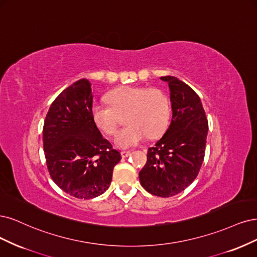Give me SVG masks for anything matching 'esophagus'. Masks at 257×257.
<instances>
[{
  "label": "esophagus",
  "instance_id": "34e87169",
  "mask_svg": "<svg viewBox=\"0 0 257 257\" xmlns=\"http://www.w3.org/2000/svg\"><path fill=\"white\" fill-rule=\"evenodd\" d=\"M120 155L122 158H127V157H129L131 155V152L130 151H121Z\"/></svg>",
  "mask_w": 257,
  "mask_h": 257
}]
</instances>
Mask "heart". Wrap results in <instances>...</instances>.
Here are the masks:
<instances>
[{"label": "heart", "instance_id": "heart-1", "mask_svg": "<svg viewBox=\"0 0 257 257\" xmlns=\"http://www.w3.org/2000/svg\"><path fill=\"white\" fill-rule=\"evenodd\" d=\"M108 104L97 103L92 107L96 126L106 136L116 134L118 115L125 114L128 125L115 137V143L127 148L139 144L147 136L156 138L169 125L171 106L163 90L157 87L122 86L107 95Z\"/></svg>", "mask_w": 257, "mask_h": 257}]
</instances>
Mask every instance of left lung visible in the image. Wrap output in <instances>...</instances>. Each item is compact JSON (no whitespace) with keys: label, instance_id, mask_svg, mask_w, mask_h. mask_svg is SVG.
<instances>
[{"label":"left lung","instance_id":"1","mask_svg":"<svg viewBox=\"0 0 257 257\" xmlns=\"http://www.w3.org/2000/svg\"><path fill=\"white\" fill-rule=\"evenodd\" d=\"M160 79L169 84L172 120L162 138L148 148L147 161L139 177L146 191L170 197L184 191L198 175L208 120L200 97L191 87L175 77Z\"/></svg>","mask_w":257,"mask_h":257}]
</instances>
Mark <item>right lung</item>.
Returning <instances> with one entry per match:
<instances>
[{
  "label": "right lung",
  "instance_id": "add662e5",
  "mask_svg": "<svg viewBox=\"0 0 257 257\" xmlns=\"http://www.w3.org/2000/svg\"><path fill=\"white\" fill-rule=\"evenodd\" d=\"M92 107L90 83L81 79L54 99L43 129L49 174L63 191L82 200L109 188L113 169L121 159L97 128Z\"/></svg>",
  "mask_w": 257,
  "mask_h": 257
}]
</instances>
